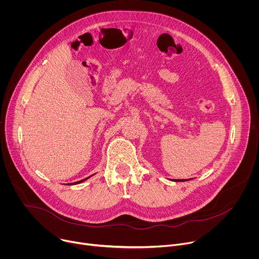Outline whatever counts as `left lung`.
Returning a JSON list of instances; mask_svg holds the SVG:
<instances>
[{
  "label": "left lung",
  "instance_id": "8db88e82",
  "mask_svg": "<svg viewBox=\"0 0 259 259\" xmlns=\"http://www.w3.org/2000/svg\"><path fill=\"white\" fill-rule=\"evenodd\" d=\"M190 179H173V181H188Z\"/></svg>",
  "mask_w": 259,
  "mask_h": 259
}]
</instances>
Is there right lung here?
<instances>
[{"instance_id":"add662e5","label":"right lung","mask_w":259,"mask_h":259,"mask_svg":"<svg viewBox=\"0 0 259 259\" xmlns=\"http://www.w3.org/2000/svg\"><path fill=\"white\" fill-rule=\"evenodd\" d=\"M92 176V175H91ZM91 176H89V177H91ZM89 177H87V178H84V179H82V180H80V181H77V182H72V183H67V184H78V183H81L82 181H85L86 179H88Z\"/></svg>"}]
</instances>
